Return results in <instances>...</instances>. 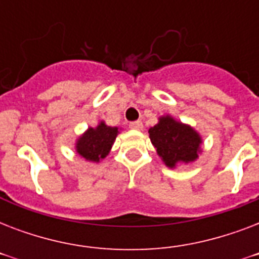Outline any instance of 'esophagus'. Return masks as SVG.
<instances>
[{
	"label": "esophagus",
	"mask_w": 259,
	"mask_h": 259,
	"mask_svg": "<svg viewBox=\"0 0 259 259\" xmlns=\"http://www.w3.org/2000/svg\"><path fill=\"white\" fill-rule=\"evenodd\" d=\"M129 127H130V129L138 130V132H140V130L144 129V123H142L141 121H134V122H132V123H130Z\"/></svg>",
	"instance_id": "esophagus-1"
}]
</instances>
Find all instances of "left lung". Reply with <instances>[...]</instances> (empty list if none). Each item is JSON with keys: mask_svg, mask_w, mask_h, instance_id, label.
<instances>
[{"mask_svg": "<svg viewBox=\"0 0 259 259\" xmlns=\"http://www.w3.org/2000/svg\"><path fill=\"white\" fill-rule=\"evenodd\" d=\"M148 133L158 157L170 169L196 161L201 154L200 133L169 114L158 117V122Z\"/></svg>", "mask_w": 259, "mask_h": 259, "instance_id": "8db88e82", "label": "left lung"}]
</instances>
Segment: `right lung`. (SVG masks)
<instances>
[{
    "label": "right lung",
    "mask_w": 259,
    "mask_h": 259,
    "mask_svg": "<svg viewBox=\"0 0 259 259\" xmlns=\"http://www.w3.org/2000/svg\"><path fill=\"white\" fill-rule=\"evenodd\" d=\"M119 132L121 129L117 126H109L105 121H99L95 127L90 126L76 138L75 152L86 161L98 164L107 157Z\"/></svg>",
    "instance_id": "add662e5"
}]
</instances>
